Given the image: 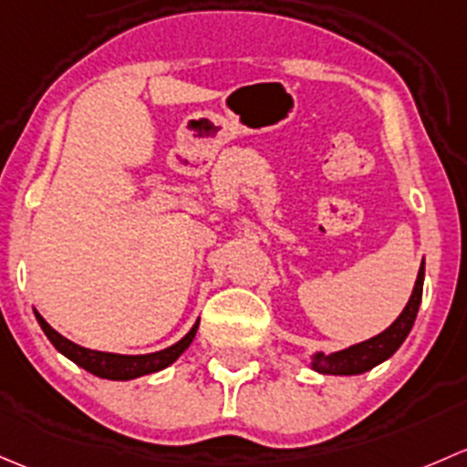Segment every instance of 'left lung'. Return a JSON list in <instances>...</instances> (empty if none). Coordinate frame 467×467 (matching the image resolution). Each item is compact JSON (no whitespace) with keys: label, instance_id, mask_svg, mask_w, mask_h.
<instances>
[{"label":"left lung","instance_id":"left-lung-1","mask_svg":"<svg viewBox=\"0 0 467 467\" xmlns=\"http://www.w3.org/2000/svg\"><path fill=\"white\" fill-rule=\"evenodd\" d=\"M422 281H425V258H422L420 269H418L416 285H413L410 301H407L405 310L398 315V319L389 326L387 330L376 335V337L359 341V344L348 346L344 350H335V353H317L310 355V368L324 376H359V373L371 371L373 367L382 364L384 359L391 358L402 341L410 335L413 321H416L418 307L422 299Z\"/></svg>","mask_w":467,"mask_h":467}]
</instances>
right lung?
Here are the masks:
<instances>
[{
  "mask_svg": "<svg viewBox=\"0 0 467 467\" xmlns=\"http://www.w3.org/2000/svg\"><path fill=\"white\" fill-rule=\"evenodd\" d=\"M33 312H36L37 324H40V328L45 330V335L49 337L51 344L56 346L57 353H62L67 359L78 364V367L85 368V371L94 373V376L105 378V379H134V378L148 376V373H157L161 371V368L171 367V364L175 362L186 348H189L191 341L195 339V333H198V326H200V319H198L193 324V328H191L184 337L175 341L172 346H168V348L157 350V353L119 355V353H103V350H91V348H85V346L74 344V341L62 337L57 330L51 328L40 312L37 310Z\"/></svg>",
  "mask_w": 467,
  "mask_h": 467,
  "instance_id": "right-lung-1",
  "label": "right lung"
}]
</instances>
